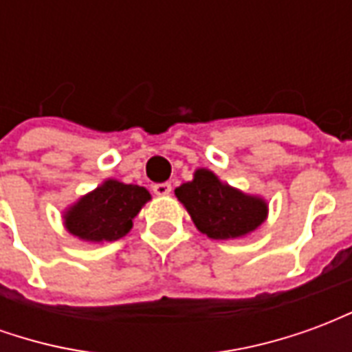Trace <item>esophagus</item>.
Wrapping results in <instances>:
<instances>
[{
  "label": "esophagus",
  "mask_w": 352,
  "mask_h": 352,
  "mask_svg": "<svg viewBox=\"0 0 352 352\" xmlns=\"http://www.w3.org/2000/svg\"><path fill=\"white\" fill-rule=\"evenodd\" d=\"M153 192L156 194V196H168V194H171V184L169 183L154 184Z\"/></svg>",
  "instance_id": "1"
}]
</instances>
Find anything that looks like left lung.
Returning a JSON list of instances; mask_svg holds the SVG:
<instances>
[{
    "instance_id": "1",
    "label": "left lung",
    "mask_w": 352,
    "mask_h": 352,
    "mask_svg": "<svg viewBox=\"0 0 352 352\" xmlns=\"http://www.w3.org/2000/svg\"><path fill=\"white\" fill-rule=\"evenodd\" d=\"M175 196L194 226L211 239L251 236L267 219V201L262 196L224 183L207 168L196 169L192 181L177 186Z\"/></svg>"
}]
</instances>
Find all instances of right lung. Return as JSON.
Here are the masks:
<instances>
[{"instance_id":"1","label":"right lung","mask_w":352,"mask_h":352,"mask_svg":"<svg viewBox=\"0 0 352 352\" xmlns=\"http://www.w3.org/2000/svg\"><path fill=\"white\" fill-rule=\"evenodd\" d=\"M151 201L145 186L105 179L92 192L65 207L64 228L87 243H107L124 237L133 226V219Z\"/></svg>"}]
</instances>
